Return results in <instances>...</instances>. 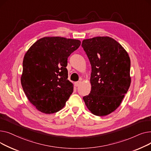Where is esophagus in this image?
<instances>
[{
	"mask_svg": "<svg viewBox=\"0 0 151 151\" xmlns=\"http://www.w3.org/2000/svg\"><path fill=\"white\" fill-rule=\"evenodd\" d=\"M81 81H77V82H75V86H76V87H78L79 86H80V84H81Z\"/></svg>",
	"mask_w": 151,
	"mask_h": 151,
	"instance_id": "34e87169",
	"label": "esophagus"
}]
</instances>
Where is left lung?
<instances>
[{"label": "left lung", "mask_w": 151, "mask_h": 151, "mask_svg": "<svg viewBox=\"0 0 151 151\" xmlns=\"http://www.w3.org/2000/svg\"><path fill=\"white\" fill-rule=\"evenodd\" d=\"M81 46L92 67L91 93L83 100L94 115H108L119 106L129 89L130 57L121 44L109 37L86 39Z\"/></svg>", "instance_id": "1"}]
</instances>
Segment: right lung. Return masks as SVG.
I'll return each mask as SVG.
<instances>
[{
	"instance_id": "add662e5",
	"label": "right lung",
	"mask_w": 151,
	"mask_h": 151,
	"mask_svg": "<svg viewBox=\"0 0 151 151\" xmlns=\"http://www.w3.org/2000/svg\"><path fill=\"white\" fill-rule=\"evenodd\" d=\"M81 45L60 37L39 39L25 54L21 82L29 101L45 114L57 113L73 91L66 68L70 55Z\"/></svg>"
}]
</instances>
